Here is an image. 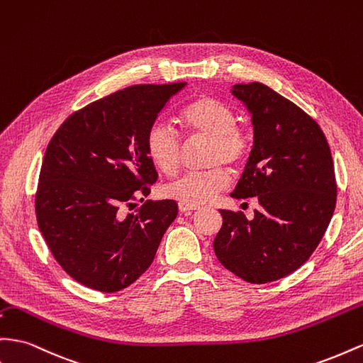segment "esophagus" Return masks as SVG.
<instances>
[{"label": "esophagus", "instance_id": "1", "mask_svg": "<svg viewBox=\"0 0 363 363\" xmlns=\"http://www.w3.org/2000/svg\"><path fill=\"white\" fill-rule=\"evenodd\" d=\"M179 211H180L182 213H184V215H191V213L195 211V208H188V206L179 204Z\"/></svg>", "mask_w": 363, "mask_h": 363}]
</instances>
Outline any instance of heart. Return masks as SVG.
Listing matches in <instances>:
<instances>
[{
	"label": "heart",
	"instance_id": "heart-1",
	"mask_svg": "<svg viewBox=\"0 0 363 363\" xmlns=\"http://www.w3.org/2000/svg\"><path fill=\"white\" fill-rule=\"evenodd\" d=\"M180 121L192 139L211 140L209 164L215 168L183 175L166 186L164 195L188 208H200L213 201L229 186L228 171L217 164L240 166L249 152V140L237 126V116L230 106L211 96L192 101L182 111ZM145 148L160 172L172 175L179 169L182 140L168 122L157 121L150 126Z\"/></svg>",
	"mask_w": 363,
	"mask_h": 363
}]
</instances>
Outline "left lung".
Listing matches in <instances>:
<instances>
[{
  "mask_svg": "<svg viewBox=\"0 0 363 363\" xmlns=\"http://www.w3.org/2000/svg\"><path fill=\"white\" fill-rule=\"evenodd\" d=\"M230 93L252 116L253 146L233 199L257 197L261 208L220 211L213 240L218 261L252 284L281 279L299 269L328 228L337 186L324 133L299 106L259 82L237 84Z\"/></svg>",
  "mask_w": 363,
  "mask_h": 363,
  "instance_id": "1",
  "label": "left lung"
}]
</instances>
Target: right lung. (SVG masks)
Here are the masks:
<instances>
[{
  "label": "right lung",
  "instance_id": "add662e5",
  "mask_svg": "<svg viewBox=\"0 0 363 363\" xmlns=\"http://www.w3.org/2000/svg\"><path fill=\"white\" fill-rule=\"evenodd\" d=\"M184 86L123 88L73 113L48 143L35 200L38 226L55 259L82 286L105 293L131 286L177 217L174 200H146L134 213L122 208H134L157 182L145 137Z\"/></svg>",
  "mask_w": 363,
  "mask_h": 363
}]
</instances>
